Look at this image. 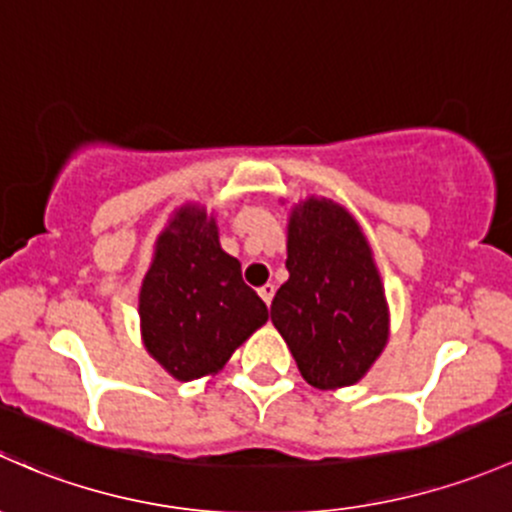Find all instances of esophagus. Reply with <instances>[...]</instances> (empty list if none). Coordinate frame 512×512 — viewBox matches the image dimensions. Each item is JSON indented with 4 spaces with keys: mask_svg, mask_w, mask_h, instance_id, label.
I'll return each instance as SVG.
<instances>
[{
    "mask_svg": "<svg viewBox=\"0 0 512 512\" xmlns=\"http://www.w3.org/2000/svg\"><path fill=\"white\" fill-rule=\"evenodd\" d=\"M273 293H276V286H273V283H266V286H261V288H258V295H261V298H263V303H266V305H271V300H273Z\"/></svg>",
    "mask_w": 512,
    "mask_h": 512,
    "instance_id": "obj_1",
    "label": "esophagus"
}]
</instances>
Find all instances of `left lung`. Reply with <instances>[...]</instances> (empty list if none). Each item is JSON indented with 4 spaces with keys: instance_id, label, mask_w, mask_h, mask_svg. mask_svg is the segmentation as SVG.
Wrapping results in <instances>:
<instances>
[{
    "instance_id": "left-lung-1",
    "label": "left lung",
    "mask_w": 512,
    "mask_h": 512,
    "mask_svg": "<svg viewBox=\"0 0 512 512\" xmlns=\"http://www.w3.org/2000/svg\"><path fill=\"white\" fill-rule=\"evenodd\" d=\"M288 281L271 303V323L308 384H355L387 342V303L370 246L355 219L325 199H308L288 226Z\"/></svg>"
}]
</instances>
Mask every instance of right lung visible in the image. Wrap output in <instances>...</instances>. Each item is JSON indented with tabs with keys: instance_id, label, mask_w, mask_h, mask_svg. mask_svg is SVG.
<instances>
[{
	"instance_id": "obj_1",
	"label": "right lung",
	"mask_w": 512,
	"mask_h": 512,
	"mask_svg": "<svg viewBox=\"0 0 512 512\" xmlns=\"http://www.w3.org/2000/svg\"><path fill=\"white\" fill-rule=\"evenodd\" d=\"M145 347L172 377L189 382L217 372L256 328L268 308L241 278V263L224 254L217 224L184 207L157 239L142 281Z\"/></svg>"
}]
</instances>
